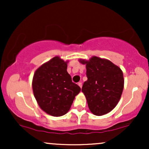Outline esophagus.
Segmentation results:
<instances>
[{
	"instance_id": "obj_1",
	"label": "esophagus",
	"mask_w": 149,
	"mask_h": 149,
	"mask_svg": "<svg viewBox=\"0 0 149 149\" xmlns=\"http://www.w3.org/2000/svg\"><path fill=\"white\" fill-rule=\"evenodd\" d=\"M78 85H79V86H80V88H82V83H81V82H79V83H78Z\"/></svg>"
}]
</instances>
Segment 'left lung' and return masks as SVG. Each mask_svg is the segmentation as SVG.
Listing matches in <instances>:
<instances>
[{"label":"left lung","mask_w":149,"mask_h":149,"mask_svg":"<svg viewBox=\"0 0 149 149\" xmlns=\"http://www.w3.org/2000/svg\"><path fill=\"white\" fill-rule=\"evenodd\" d=\"M86 64L88 80L82 92L86 97L90 111L103 116L112 111L118 103L124 87L123 71L111 61L92 57L89 61L80 59Z\"/></svg>","instance_id":"obj_1"}]
</instances>
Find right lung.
Returning a JSON list of instances; mask_svg holds the SVG:
<instances>
[{"label":"right lung","mask_w":149,"mask_h":149,"mask_svg":"<svg viewBox=\"0 0 149 149\" xmlns=\"http://www.w3.org/2000/svg\"><path fill=\"white\" fill-rule=\"evenodd\" d=\"M66 69L67 61L54 57L36 71L32 82L34 97L39 107L55 117L69 111L75 97L80 91Z\"/></svg>","instance_id":"obj_1"}]
</instances>
